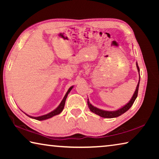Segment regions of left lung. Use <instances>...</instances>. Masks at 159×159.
<instances>
[{
    "label": "left lung",
    "instance_id": "8db88e82",
    "mask_svg": "<svg viewBox=\"0 0 159 159\" xmlns=\"http://www.w3.org/2000/svg\"><path fill=\"white\" fill-rule=\"evenodd\" d=\"M136 66H137V69H138V71L139 72V69L138 62L136 63ZM139 80H140V76H139V81H138V85H137L135 91H134L133 97H132L130 100L129 101L127 104H125L124 106H123L122 107H120V108H119L118 109L116 110V111H105V110H102V109L97 108V107H94L93 104H91L90 103L89 99H88V107H89L90 110L93 113H94V114L98 115V116H99L103 117V118H109L118 117V116H119L122 115L123 114H124L125 112L127 111L128 110L132 107V105H133L134 103V102L135 101L137 97H138Z\"/></svg>",
    "mask_w": 159,
    "mask_h": 159
}]
</instances>
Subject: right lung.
Wrapping results in <instances>:
<instances>
[{
  "label": "right lung",
  "mask_w": 159,
  "mask_h": 159,
  "mask_svg": "<svg viewBox=\"0 0 159 159\" xmlns=\"http://www.w3.org/2000/svg\"><path fill=\"white\" fill-rule=\"evenodd\" d=\"M74 88V86H71V87H70V88H69L68 91H67V92H66V95H64L63 99H62V100H61V102H60V104H59V106H58L55 109H54L53 111H52L50 112V113H48V114H45V115H43V116H37V117L31 116H29V115H28V114H25H25L26 115H27L29 117H30V118H34V119H36V120H46V119H48V118H52V117H53V116H56V115L60 114V113H61V111H62L63 109H64V104H65V101H66V98H67V95H69V93H70V91L71 90V89H72V88Z\"/></svg>",
  "instance_id": "right-lung-1"
}]
</instances>
